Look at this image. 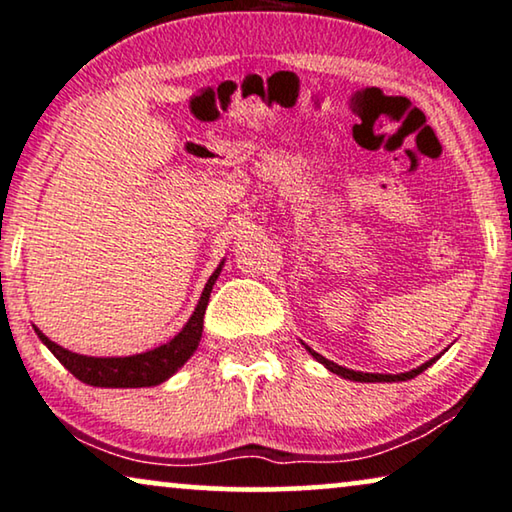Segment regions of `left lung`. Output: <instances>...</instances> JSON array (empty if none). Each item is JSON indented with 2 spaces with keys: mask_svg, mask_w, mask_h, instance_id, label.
Segmentation results:
<instances>
[{
  "mask_svg": "<svg viewBox=\"0 0 512 512\" xmlns=\"http://www.w3.org/2000/svg\"><path fill=\"white\" fill-rule=\"evenodd\" d=\"M305 348H307V351H309L311 355H314V358H316L318 362H321V365H323L325 369H330L332 374L344 376V379H348V381H360V383H395V381H409V379H416L418 374L425 372V369H427L429 365H434V362L441 358V353H439V355H434L432 360L422 362L420 367L411 369V372H404V374H362V372H353V369H346V367H342V365H337V362H332V360H328V358H323L321 353L311 351L309 346H305Z\"/></svg>",
  "mask_w": 512,
  "mask_h": 512,
  "instance_id": "obj_1",
  "label": "left lung"
}]
</instances>
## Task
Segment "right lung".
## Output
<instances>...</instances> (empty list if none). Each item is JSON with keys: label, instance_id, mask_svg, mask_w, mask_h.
<instances>
[{"label": "right lung", "instance_id": "obj_1", "mask_svg": "<svg viewBox=\"0 0 512 512\" xmlns=\"http://www.w3.org/2000/svg\"><path fill=\"white\" fill-rule=\"evenodd\" d=\"M221 268H224V261L219 263V268L212 272L210 279H207L201 300H198L189 321L184 323V328L177 332L170 342L152 348V351L127 355V358H94V355H80L55 344L53 339L43 335L36 325L34 330L41 342L48 346V351L53 353L78 381L94 385V388H152V385L168 381L170 376L196 353L198 342H201L203 337V316L207 302H210L212 286L221 274Z\"/></svg>", "mask_w": 512, "mask_h": 512}]
</instances>
